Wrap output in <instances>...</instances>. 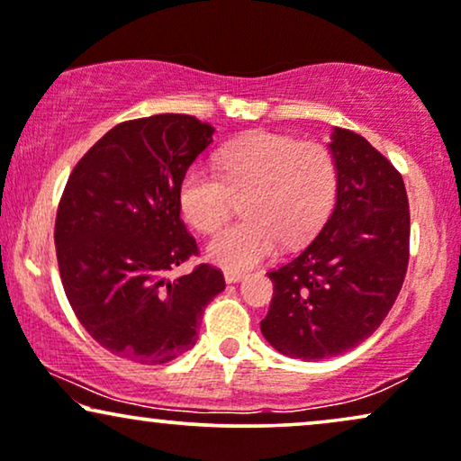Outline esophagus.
Listing matches in <instances>:
<instances>
[{
    "label": "esophagus",
    "instance_id": "1",
    "mask_svg": "<svg viewBox=\"0 0 461 461\" xmlns=\"http://www.w3.org/2000/svg\"><path fill=\"white\" fill-rule=\"evenodd\" d=\"M246 274L243 271H224V280L229 284H235V282H241Z\"/></svg>",
    "mask_w": 461,
    "mask_h": 461
}]
</instances>
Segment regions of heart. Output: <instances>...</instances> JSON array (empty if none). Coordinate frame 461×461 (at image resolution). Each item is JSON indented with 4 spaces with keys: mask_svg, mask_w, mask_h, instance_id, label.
<instances>
[{
    "mask_svg": "<svg viewBox=\"0 0 461 461\" xmlns=\"http://www.w3.org/2000/svg\"><path fill=\"white\" fill-rule=\"evenodd\" d=\"M338 190L333 153L318 140L257 132L221 149L220 173L187 168L179 185L181 212L194 229L215 232L235 196H246V220L220 230L207 257L229 271H246L274 257L282 240H310L327 220Z\"/></svg>",
    "mask_w": 461,
    "mask_h": 461,
    "instance_id": "b5f03b06",
    "label": "heart"
}]
</instances>
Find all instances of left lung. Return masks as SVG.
Returning a JSON list of instances; mask_svg holds the SVG:
<instances>
[{"label": "left lung", "instance_id": "1", "mask_svg": "<svg viewBox=\"0 0 461 461\" xmlns=\"http://www.w3.org/2000/svg\"><path fill=\"white\" fill-rule=\"evenodd\" d=\"M335 207L303 252L269 271L265 339L293 359H329L380 327L404 284L411 212L404 179L350 130L335 128Z\"/></svg>", "mask_w": 461, "mask_h": 461}]
</instances>
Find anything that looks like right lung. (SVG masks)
<instances>
[{"instance_id":"right-lung-1","label":"right lung","mask_w":461,"mask_h":461,"mask_svg":"<svg viewBox=\"0 0 461 461\" xmlns=\"http://www.w3.org/2000/svg\"><path fill=\"white\" fill-rule=\"evenodd\" d=\"M213 128L164 113L109 130L78 160L57 207L55 248L74 314L100 346L160 366L196 344L204 305L224 291L218 267L170 271L198 257L179 185Z\"/></svg>"}]
</instances>
